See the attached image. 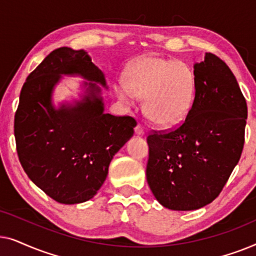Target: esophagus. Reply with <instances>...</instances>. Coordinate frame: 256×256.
I'll return each instance as SVG.
<instances>
[{
    "label": "esophagus",
    "instance_id": "34e87169",
    "mask_svg": "<svg viewBox=\"0 0 256 256\" xmlns=\"http://www.w3.org/2000/svg\"><path fill=\"white\" fill-rule=\"evenodd\" d=\"M135 134L138 135V136H143L144 135V129L142 128L141 124H138L135 127Z\"/></svg>",
    "mask_w": 256,
    "mask_h": 256
}]
</instances>
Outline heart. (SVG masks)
<instances>
[{"label":"heart","mask_w":256,"mask_h":256,"mask_svg":"<svg viewBox=\"0 0 256 256\" xmlns=\"http://www.w3.org/2000/svg\"><path fill=\"white\" fill-rule=\"evenodd\" d=\"M115 93L126 106H132L135 96L144 99L146 118L160 127H172L183 121L190 110L196 78L183 62L144 57L132 65L127 85L118 84Z\"/></svg>","instance_id":"b5f03b06"}]
</instances>
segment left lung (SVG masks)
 <instances>
[{"label":"left lung","mask_w":256,"mask_h":256,"mask_svg":"<svg viewBox=\"0 0 256 256\" xmlns=\"http://www.w3.org/2000/svg\"><path fill=\"white\" fill-rule=\"evenodd\" d=\"M194 100L180 127L146 141V180L174 211L204 208L218 197L244 143L247 104L228 66L212 54L194 65Z\"/></svg>","instance_id":"1"}]
</instances>
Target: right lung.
<instances>
[{
  "label": "right lung",
  "mask_w": 256,
  "mask_h": 256,
  "mask_svg": "<svg viewBox=\"0 0 256 256\" xmlns=\"http://www.w3.org/2000/svg\"><path fill=\"white\" fill-rule=\"evenodd\" d=\"M62 75L80 76V100L53 102ZM104 72L85 50L59 48L26 78L15 114L20 162L28 177L60 204L92 199L102 186L115 154L134 134L130 116L104 113Z\"/></svg>",
  "instance_id": "right-lung-1"
}]
</instances>
